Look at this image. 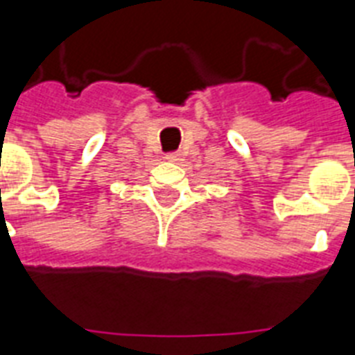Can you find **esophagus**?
<instances>
[{"instance_id":"obj_1","label":"esophagus","mask_w":355,"mask_h":355,"mask_svg":"<svg viewBox=\"0 0 355 355\" xmlns=\"http://www.w3.org/2000/svg\"><path fill=\"white\" fill-rule=\"evenodd\" d=\"M166 160H169V162H177V160H180V153L178 151H171V153H166Z\"/></svg>"}]
</instances>
